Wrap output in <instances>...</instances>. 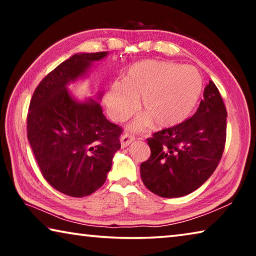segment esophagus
<instances>
[{
    "instance_id": "1",
    "label": "esophagus",
    "mask_w": 256,
    "mask_h": 256,
    "mask_svg": "<svg viewBox=\"0 0 256 256\" xmlns=\"http://www.w3.org/2000/svg\"><path fill=\"white\" fill-rule=\"evenodd\" d=\"M134 140H136V138L131 136V134H123V136H120V144H122V148H126V146L131 144Z\"/></svg>"
}]
</instances>
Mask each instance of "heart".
<instances>
[{
	"instance_id": "obj_1",
	"label": "heart",
	"mask_w": 256,
	"mask_h": 256,
	"mask_svg": "<svg viewBox=\"0 0 256 256\" xmlns=\"http://www.w3.org/2000/svg\"><path fill=\"white\" fill-rule=\"evenodd\" d=\"M203 92V78L192 66L146 60L132 64L123 82L112 84L105 94V105L115 122L128 120L141 107L146 114L130 125L140 131L151 122L170 128L185 122L196 110Z\"/></svg>"
}]
</instances>
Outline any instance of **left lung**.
I'll use <instances>...</instances> for the list:
<instances>
[{
	"label": "left lung",
	"mask_w": 256,
	"mask_h": 256,
	"mask_svg": "<svg viewBox=\"0 0 256 256\" xmlns=\"http://www.w3.org/2000/svg\"><path fill=\"white\" fill-rule=\"evenodd\" d=\"M227 110L209 81L192 118L146 138L151 154L140 166L146 188L162 198L188 196L214 174L226 144Z\"/></svg>",
	"instance_id": "obj_1"
}]
</instances>
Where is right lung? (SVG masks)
Wrapping results in <instances>:
<instances>
[{
	"instance_id": "right-lung-1",
	"label": "right lung",
	"mask_w": 256,
	"mask_h": 256,
	"mask_svg": "<svg viewBox=\"0 0 256 256\" xmlns=\"http://www.w3.org/2000/svg\"><path fill=\"white\" fill-rule=\"evenodd\" d=\"M107 54L71 56L40 81L30 100L27 136L34 158L44 178L70 196H86L102 188L120 148L122 128L105 118L100 104L92 98L78 102L66 86Z\"/></svg>"
}]
</instances>
